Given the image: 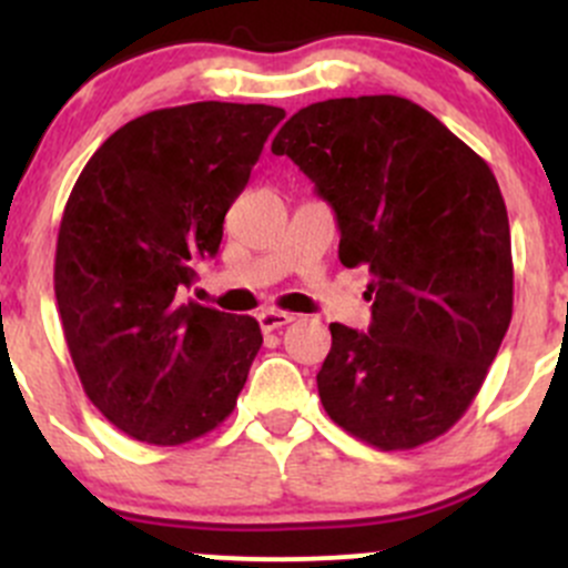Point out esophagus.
I'll list each match as a JSON object with an SVG mask.
<instances>
[{
	"mask_svg": "<svg viewBox=\"0 0 568 568\" xmlns=\"http://www.w3.org/2000/svg\"><path fill=\"white\" fill-rule=\"evenodd\" d=\"M294 318H296L294 313H285V311H263L261 316H257V321H261V329H263V332L280 329V326L291 324V321H294Z\"/></svg>",
	"mask_w": 568,
	"mask_h": 568,
	"instance_id": "esophagus-1",
	"label": "esophagus"
}]
</instances>
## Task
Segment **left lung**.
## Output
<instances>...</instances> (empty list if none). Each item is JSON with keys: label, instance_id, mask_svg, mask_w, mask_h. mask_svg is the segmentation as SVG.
Masks as SVG:
<instances>
[{"label": "left lung", "instance_id": "8db88e82", "mask_svg": "<svg viewBox=\"0 0 568 568\" xmlns=\"http://www.w3.org/2000/svg\"><path fill=\"white\" fill-rule=\"evenodd\" d=\"M332 205L343 266H368V332L329 324L326 415L379 450H409L467 412L511 324L506 203L489 164L398 95L329 99L272 142Z\"/></svg>", "mask_w": 568, "mask_h": 568}]
</instances>
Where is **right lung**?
I'll list each match as a JSON object with an SVG mask.
<instances>
[{
    "instance_id": "add662e5",
    "label": "right lung",
    "mask_w": 568,
    "mask_h": 568,
    "mask_svg": "<svg viewBox=\"0 0 568 568\" xmlns=\"http://www.w3.org/2000/svg\"><path fill=\"white\" fill-rule=\"evenodd\" d=\"M283 118L222 101L156 109L114 131L68 197L54 257L62 332L88 398L140 443L214 432L247 382L257 321L183 294Z\"/></svg>"
}]
</instances>
